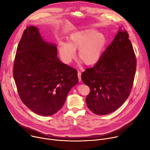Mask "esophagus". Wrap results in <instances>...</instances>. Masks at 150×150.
Instances as JSON below:
<instances>
[{"mask_svg":"<svg viewBox=\"0 0 150 150\" xmlns=\"http://www.w3.org/2000/svg\"><path fill=\"white\" fill-rule=\"evenodd\" d=\"M78 77L79 81L80 82V81H81V72L79 71H78Z\"/></svg>","mask_w":150,"mask_h":150,"instance_id":"34e87169","label":"esophagus"}]
</instances>
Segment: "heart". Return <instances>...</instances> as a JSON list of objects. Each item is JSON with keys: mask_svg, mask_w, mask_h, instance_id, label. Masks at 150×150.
<instances>
[{"mask_svg": "<svg viewBox=\"0 0 150 150\" xmlns=\"http://www.w3.org/2000/svg\"><path fill=\"white\" fill-rule=\"evenodd\" d=\"M106 44L104 35L93 29L77 30L67 39V44L60 43L59 51L62 61L69 64L75 57L78 50V58L87 66L96 63L100 57Z\"/></svg>", "mask_w": 150, "mask_h": 150, "instance_id": "obj_1", "label": "heart"}]
</instances>
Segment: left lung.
<instances>
[{"instance_id": "obj_1", "label": "left lung", "mask_w": 150, "mask_h": 150, "mask_svg": "<svg viewBox=\"0 0 150 150\" xmlns=\"http://www.w3.org/2000/svg\"><path fill=\"white\" fill-rule=\"evenodd\" d=\"M137 68V59L129 34L121 28L93 67L81 75L90 88L87 107L95 114L115 111L129 96Z\"/></svg>"}]
</instances>
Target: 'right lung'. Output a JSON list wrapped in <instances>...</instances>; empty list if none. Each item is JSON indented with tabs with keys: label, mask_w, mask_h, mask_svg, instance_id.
Wrapping results in <instances>:
<instances>
[{
	"label": "right lung",
	"mask_w": 150,
	"mask_h": 150,
	"mask_svg": "<svg viewBox=\"0 0 150 150\" xmlns=\"http://www.w3.org/2000/svg\"><path fill=\"white\" fill-rule=\"evenodd\" d=\"M57 56L55 44L44 40L36 27H27L17 49L13 76L23 103L40 115L59 111L78 83L77 71Z\"/></svg>",
	"instance_id": "add662e5"
}]
</instances>
